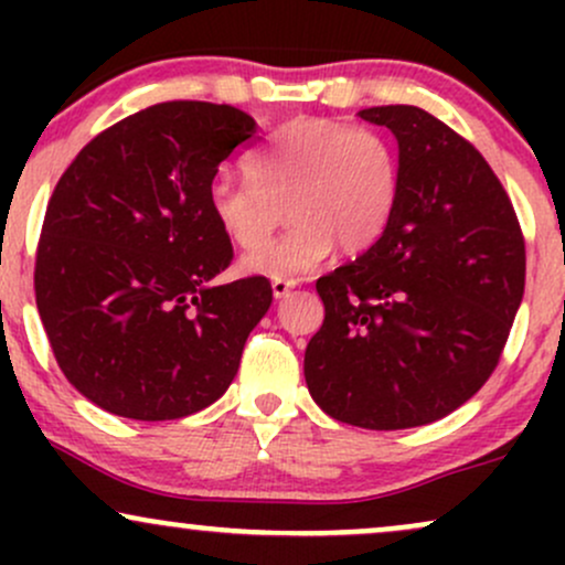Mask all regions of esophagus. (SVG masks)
Instances as JSON below:
<instances>
[{
    "label": "esophagus",
    "mask_w": 565,
    "mask_h": 565,
    "mask_svg": "<svg viewBox=\"0 0 565 565\" xmlns=\"http://www.w3.org/2000/svg\"><path fill=\"white\" fill-rule=\"evenodd\" d=\"M295 287H297V281H291V278H274V281H270V289H274L276 300L287 297Z\"/></svg>",
    "instance_id": "1"
}]
</instances>
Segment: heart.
I'll return each instance as SVG.
<instances>
[{
    "instance_id": "b5f03b06",
    "label": "heart",
    "mask_w": 565,
    "mask_h": 565,
    "mask_svg": "<svg viewBox=\"0 0 565 565\" xmlns=\"http://www.w3.org/2000/svg\"><path fill=\"white\" fill-rule=\"evenodd\" d=\"M246 178H215L206 191L223 236L250 252L282 218L296 223L281 239L244 257L257 276H302L340 246L366 252L385 236L401 199V161L380 129L340 119H295L244 161Z\"/></svg>"
}]
</instances>
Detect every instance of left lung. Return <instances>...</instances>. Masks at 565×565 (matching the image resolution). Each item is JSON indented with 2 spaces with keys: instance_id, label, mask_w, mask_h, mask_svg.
Segmentation results:
<instances>
[{
  "instance_id": "left-lung-1",
  "label": "left lung",
  "mask_w": 565,
  "mask_h": 565,
  "mask_svg": "<svg viewBox=\"0 0 565 565\" xmlns=\"http://www.w3.org/2000/svg\"><path fill=\"white\" fill-rule=\"evenodd\" d=\"M398 140L385 236L316 281L321 329L305 382L329 417L366 430L436 423L483 387L526 284V244L486 159L417 106L364 108Z\"/></svg>"
}]
</instances>
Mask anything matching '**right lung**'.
<instances>
[{"label": "right lung", "mask_w": 565, "mask_h": 565, "mask_svg": "<svg viewBox=\"0 0 565 565\" xmlns=\"http://www.w3.org/2000/svg\"><path fill=\"white\" fill-rule=\"evenodd\" d=\"M255 132L233 106L157 103L89 140L57 180L36 308L57 366L95 406L161 423L228 391L274 289L265 276L212 287L233 246L206 191Z\"/></svg>", "instance_id": "obj_1"}]
</instances>
